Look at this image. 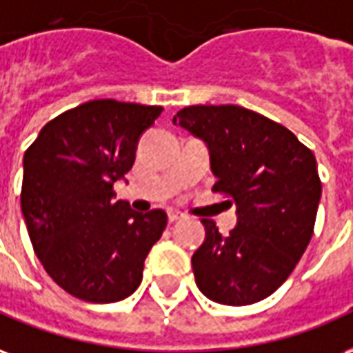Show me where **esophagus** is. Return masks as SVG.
<instances>
[{
  "instance_id": "34e87169",
  "label": "esophagus",
  "mask_w": 353,
  "mask_h": 353,
  "mask_svg": "<svg viewBox=\"0 0 353 353\" xmlns=\"http://www.w3.org/2000/svg\"><path fill=\"white\" fill-rule=\"evenodd\" d=\"M167 216H169V222L173 223V222H176V220H180V218H182V212L174 210V208H169V210H167Z\"/></svg>"
}]
</instances>
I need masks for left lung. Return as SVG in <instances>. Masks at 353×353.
Segmentation results:
<instances>
[{
  "label": "left lung",
  "instance_id": "1",
  "mask_svg": "<svg viewBox=\"0 0 353 353\" xmlns=\"http://www.w3.org/2000/svg\"><path fill=\"white\" fill-rule=\"evenodd\" d=\"M173 122L207 143L218 179L212 192L230 197L239 216L228 236L214 220H201L207 239L192 256L195 284L230 307L269 297L312 239L321 197L312 150L282 123L239 105H192Z\"/></svg>",
  "mask_w": 353,
  "mask_h": 353
}]
</instances>
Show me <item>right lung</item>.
Returning <instances> with one entry per match:
<instances>
[{"label":"right lung","instance_id":"obj_1","mask_svg":"<svg viewBox=\"0 0 353 353\" xmlns=\"http://www.w3.org/2000/svg\"><path fill=\"white\" fill-rule=\"evenodd\" d=\"M163 107L94 99L46 123L24 154L22 214L50 279L88 303H117L143 280L167 225L161 208L112 201L135 161L141 133Z\"/></svg>","mask_w":353,"mask_h":353}]
</instances>
